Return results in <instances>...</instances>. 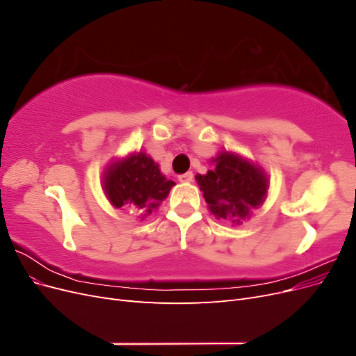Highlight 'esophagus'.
I'll list each match as a JSON object with an SVG mask.
<instances>
[{
	"instance_id": "obj_1",
	"label": "esophagus",
	"mask_w": 356,
	"mask_h": 356,
	"mask_svg": "<svg viewBox=\"0 0 356 356\" xmlns=\"http://www.w3.org/2000/svg\"><path fill=\"white\" fill-rule=\"evenodd\" d=\"M193 178H195V177H193V172H186V174H182V175L178 177L179 182H191Z\"/></svg>"
}]
</instances>
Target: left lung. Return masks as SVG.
<instances>
[{"mask_svg":"<svg viewBox=\"0 0 356 356\" xmlns=\"http://www.w3.org/2000/svg\"><path fill=\"white\" fill-rule=\"evenodd\" d=\"M211 163L215 169L207 175H196L204 202L217 220L241 225L266 200L267 174L261 166L230 152H221Z\"/></svg>","mask_w":356,"mask_h":356,"instance_id":"left-lung-1","label":"left lung"}]
</instances>
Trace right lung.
Instances as JSON below:
<instances>
[{
	"label": "right lung",
	"instance_id": "add662e5",
	"mask_svg": "<svg viewBox=\"0 0 356 356\" xmlns=\"http://www.w3.org/2000/svg\"><path fill=\"white\" fill-rule=\"evenodd\" d=\"M102 186L113 207H126L144 220L168 197L175 182L166 179L152 157L139 152L106 166Z\"/></svg>",
	"mask_w": 356,
	"mask_h": 356
}]
</instances>
